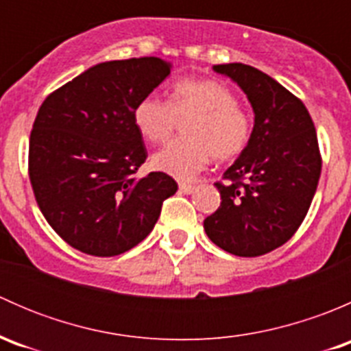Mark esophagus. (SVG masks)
Returning a JSON list of instances; mask_svg holds the SVG:
<instances>
[{
  "mask_svg": "<svg viewBox=\"0 0 351 351\" xmlns=\"http://www.w3.org/2000/svg\"><path fill=\"white\" fill-rule=\"evenodd\" d=\"M180 192L186 193V195L193 193L195 192V185H192V183H180Z\"/></svg>",
  "mask_w": 351,
  "mask_h": 351,
  "instance_id": "obj_1",
  "label": "esophagus"
}]
</instances>
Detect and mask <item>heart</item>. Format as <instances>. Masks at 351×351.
<instances>
[{
    "mask_svg": "<svg viewBox=\"0 0 351 351\" xmlns=\"http://www.w3.org/2000/svg\"><path fill=\"white\" fill-rule=\"evenodd\" d=\"M134 123L149 143H165L185 122L186 137L173 141L153 156V165L176 178L189 180L215 161H232L253 136V117L238 104L231 88L215 80H182L171 98L144 97L134 107Z\"/></svg>",
    "mask_w": 351,
    "mask_h": 351,
    "instance_id": "b5f03b06",
    "label": "heart"
}]
</instances>
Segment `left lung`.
Wrapping results in <instances>:
<instances>
[{
  "label": "left lung",
  "mask_w": 351,
  "mask_h": 351,
  "mask_svg": "<svg viewBox=\"0 0 351 351\" xmlns=\"http://www.w3.org/2000/svg\"><path fill=\"white\" fill-rule=\"evenodd\" d=\"M246 93L254 112L244 153L217 182L221 207L204 221L208 239L236 256H260L295 234L321 176L316 129L302 101L241 62L214 66Z\"/></svg>",
  "instance_id": "left-lung-1"
}]
</instances>
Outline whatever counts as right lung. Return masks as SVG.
Here are the masks:
<instances>
[{"label": "right lung", "mask_w": 351, "mask_h": 351, "mask_svg": "<svg viewBox=\"0 0 351 351\" xmlns=\"http://www.w3.org/2000/svg\"><path fill=\"white\" fill-rule=\"evenodd\" d=\"M173 64L132 58L90 67L52 91L38 108L28 176L45 221L69 246L115 256L137 246L178 190L162 171L136 173L147 158L134 107Z\"/></svg>", "instance_id": "right-lung-1"}]
</instances>
